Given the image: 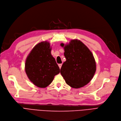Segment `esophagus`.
Here are the masks:
<instances>
[{"instance_id": "1", "label": "esophagus", "mask_w": 121, "mask_h": 121, "mask_svg": "<svg viewBox=\"0 0 121 121\" xmlns=\"http://www.w3.org/2000/svg\"><path fill=\"white\" fill-rule=\"evenodd\" d=\"M61 66H62V64H59V66L60 67V69L61 67Z\"/></svg>"}]
</instances>
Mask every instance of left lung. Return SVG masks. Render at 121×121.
<instances>
[{"label":"left lung","instance_id":"left-lung-1","mask_svg":"<svg viewBox=\"0 0 121 121\" xmlns=\"http://www.w3.org/2000/svg\"><path fill=\"white\" fill-rule=\"evenodd\" d=\"M60 46L64 47L66 60L60 69V74L66 83L73 88L83 87L88 84L94 76L96 64L90 50L81 41L72 40L69 44Z\"/></svg>","mask_w":121,"mask_h":121}]
</instances>
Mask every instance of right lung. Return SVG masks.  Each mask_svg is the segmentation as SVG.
<instances>
[{"label":"right lung","mask_w":121,"mask_h":121,"mask_svg":"<svg viewBox=\"0 0 121 121\" xmlns=\"http://www.w3.org/2000/svg\"><path fill=\"white\" fill-rule=\"evenodd\" d=\"M50 44L41 42L34 47L27 56L25 71L28 78L33 84L39 88L49 86L60 69L51 54Z\"/></svg>","instance_id":"1"}]
</instances>
